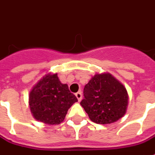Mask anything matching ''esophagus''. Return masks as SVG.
<instances>
[{
    "label": "esophagus",
    "instance_id": "esophagus-1",
    "mask_svg": "<svg viewBox=\"0 0 155 155\" xmlns=\"http://www.w3.org/2000/svg\"><path fill=\"white\" fill-rule=\"evenodd\" d=\"M75 96L77 97V99L79 101H81V99H82V94H81V91H78L77 93H75Z\"/></svg>",
    "mask_w": 155,
    "mask_h": 155
}]
</instances>
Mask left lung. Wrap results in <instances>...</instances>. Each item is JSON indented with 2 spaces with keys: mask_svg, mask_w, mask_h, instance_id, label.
Instances as JSON below:
<instances>
[{
  "mask_svg": "<svg viewBox=\"0 0 155 155\" xmlns=\"http://www.w3.org/2000/svg\"><path fill=\"white\" fill-rule=\"evenodd\" d=\"M128 95L124 85L109 73L96 74L84 88L81 101L90 119L98 124L117 122L126 113Z\"/></svg>",
  "mask_w": 155,
  "mask_h": 155,
  "instance_id": "obj_1",
  "label": "left lung"
}]
</instances>
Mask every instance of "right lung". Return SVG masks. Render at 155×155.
Returning <instances> with one entry per match:
<instances>
[{"label": "right lung", "instance_id": "right-lung-1", "mask_svg": "<svg viewBox=\"0 0 155 155\" xmlns=\"http://www.w3.org/2000/svg\"><path fill=\"white\" fill-rule=\"evenodd\" d=\"M78 101L68 85L62 84L57 74H47L29 94V107L34 118L49 125L62 123L69 108Z\"/></svg>", "mask_w": 155, "mask_h": 155}]
</instances>
